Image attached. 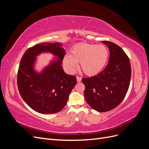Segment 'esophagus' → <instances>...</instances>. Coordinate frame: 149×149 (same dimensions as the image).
Returning a JSON list of instances; mask_svg holds the SVG:
<instances>
[{"label":"esophagus","mask_w":149,"mask_h":149,"mask_svg":"<svg viewBox=\"0 0 149 149\" xmlns=\"http://www.w3.org/2000/svg\"><path fill=\"white\" fill-rule=\"evenodd\" d=\"M76 79H77V81H78V83L81 81V78L79 77V76H76Z\"/></svg>","instance_id":"obj_1"}]
</instances>
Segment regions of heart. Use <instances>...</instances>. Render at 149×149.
Listing matches in <instances>:
<instances>
[{"label": "heart", "mask_w": 149, "mask_h": 149, "mask_svg": "<svg viewBox=\"0 0 149 149\" xmlns=\"http://www.w3.org/2000/svg\"><path fill=\"white\" fill-rule=\"evenodd\" d=\"M109 56L108 48L104 45L79 43L71 49L70 55L65 56L63 63L71 72H74L79 63L85 74L93 76L104 68Z\"/></svg>", "instance_id": "1"}]
</instances>
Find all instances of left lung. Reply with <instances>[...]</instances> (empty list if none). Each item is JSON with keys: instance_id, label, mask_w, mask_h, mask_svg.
Masks as SVG:
<instances>
[{"instance_id": "obj_1", "label": "left lung", "mask_w": 149, "mask_h": 149, "mask_svg": "<svg viewBox=\"0 0 149 149\" xmlns=\"http://www.w3.org/2000/svg\"><path fill=\"white\" fill-rule=\"evenodd\" d=\"M110 52L109 63L102 71L91 78H83L87 103L97 112L114 109L123 101L131 78V66L124 50L114 43L102 41Z\"/></svg>"}]
</instances>
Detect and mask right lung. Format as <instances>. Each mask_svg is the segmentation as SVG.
<instances>
[{
    "label": "right lung",
    "instance_id": "obj_1",
    "mask_svg": "<svg viewBox=\"0 0 149 149\" xmlns=\"http://www.w3.org/2000/svg\"><path fill=\"white\" fill-rule=\"evenodd\" d=\"M49 52L57 58L41 73L34 71L36 56ZM65 50L61 43H42L29 48L22 56L17 73V86L24 101L36 112L53 114L65 105L77 83L75 76L65 73L61 66Z\"/></svg>",
    "mask_w": 149,
    "mask_h": 149
}]
</instances>
